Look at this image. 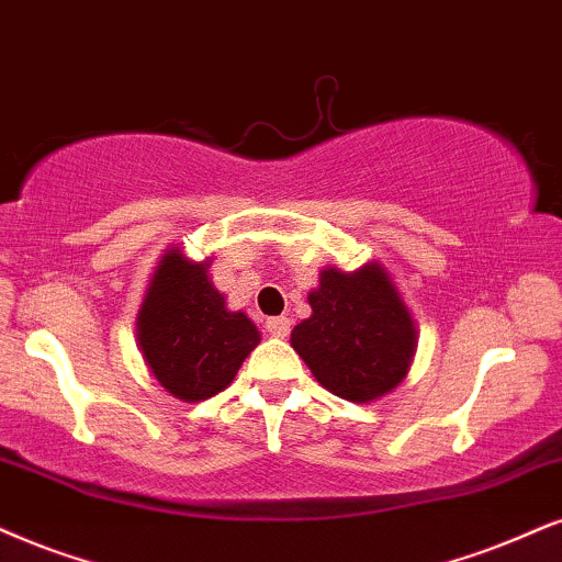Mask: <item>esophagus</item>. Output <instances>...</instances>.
<instances>
[{
    "instance_id": "obj_1",
    "label": "esophagus",
    "mask_w": 562,
    "mask_h": 562,
    "mask_svg": "<svg viewBox=\"0 0 562 562\" xmlns=\"http://www.w3.org/2000/svg\"><path fill=\"white\" fill-rule=\"evenodd\" d=\"M267 331L272 334V337H288L290 334V318L288 316H274V318H269L267 322Z\"/></svg>"
}]
</instances>
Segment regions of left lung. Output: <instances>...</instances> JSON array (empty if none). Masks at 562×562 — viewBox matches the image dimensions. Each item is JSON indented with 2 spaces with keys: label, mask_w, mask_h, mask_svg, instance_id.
I'll return each instance as SVG.
<instances>
[{
  "label": "left lung",
  "mask_w": 562,
  "mask_h": 562,
  "mask_svg": "<svg viewBox=\"0 0 562 562\" xmlns=\"http://www.w3.org/2000/svg\"><path fill=\"white\" fill-rule=\"evenodd\" d=\"M308 305L311 316L295 326L290 345L326 392L366 404L407 379L417 326L386 267H324Z\"/></svg>",
  "instance_id": "left-lung-1"
}]
</instances>
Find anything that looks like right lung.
<instances>
[{
    "mask_svg": "<svg viewBox=\"0 0 562 562\" xmlns=\"http://www.w3.org/2000/svg\"><path fill=\"white\" fill-rule=\"evenodd\" d=\"M212 259L194 261L170 246L137 311V347L147 371L170 396L202 402L228 389L261 342L244 311H231L212 285Z\"/></svg>",
    "mask_w": 562,
    "mask_h": 562,
    "instance_id": "1",
    "label": "right lung"
}]
</instances>
